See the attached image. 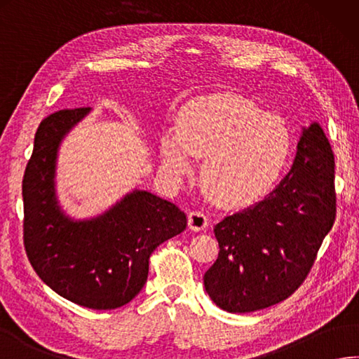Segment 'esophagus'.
I'll return each mask as SVG.
<instances>
[{
	"label": "esophagus",
	"instance_id": "34e87169",
	"mask_svg": "<svg viewBox=\"0 0 359 359\" xmlns=\"http://www.w3.org/2000/svg\"><path fill=\"white\" fill-rule=\"evenodd\" d=\"M187 225L194 231H201L208 225V217L201 211H191L187 214Z\"/></svg>",
	"mask_w": 359,
	"mask_h": 359
}]
</instances>
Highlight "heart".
<instances>
[{
  "label": "heart",
  "mask_w": 359,
  "mask_h": 359,
  "mask_svg": "<svg viewBox=\"0 0 359 359\" xmlns=\"http://www.w3.org/2000/svg\"><path fill=\"white\" fill-rule=\"evenodd\" d=\"M283 120L234 93L195 98L177 128L162 133L161 154L175 177L191 172V154L203 159L200 182L222 206L252 205L270 192L290 153Z\"/></svg>",
  "instance_id": "obj_1"
}]
</instances>
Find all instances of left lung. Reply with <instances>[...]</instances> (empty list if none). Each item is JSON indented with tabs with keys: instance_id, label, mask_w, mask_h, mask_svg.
Returning a JSON list of instances; mask_svg holds the SVG:
<instances>
[{
	"instance_id": "obj_1",
	"label": "left lung",
	"mask_w": 359,
	"mask_h": 359,
	"mask_svg": "<svg viewBox=\"0 0 359 359\" xmlns=\"http://www.w3.org/2000/svg\"><path fill=\"white\" fill-rule=\"evenodd\" d=\"M334 219V154L313 123L303 130L294 165L280 184L214 226L220 250L203 278L208 295L228 313L286 300L306 280Z\"/></svg>"
}]
</instances>
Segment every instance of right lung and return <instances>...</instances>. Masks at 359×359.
Instances as JSON below:
<instances>
[{
    "instance_id": "obj_1",
    "label": "right lung",
    "mask_w": 359,
    "mask_h": 359,
    "mask_svg": "<svg viewBox=\"0 0 359 359\" xmlns=\"http://www.w3.org/2000/svg\"><path fill=\"white\" fill-rule=\"evenodd\" d=\"M89 107L62 109L40 121L23 177V243L32 269L64 299L92 309H116L144 287L150 256L186 229L173 203L134 191L97 219L65 217L54 195L60 140Z\"/></svg>"
}]
</instances>
